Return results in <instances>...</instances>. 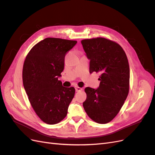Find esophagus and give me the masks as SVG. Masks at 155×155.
I'll use <instances>...</instances> for the list:
<instances>
[{"label":"esophagus","instance_id":"esophagus-1","mask_svg":"<svg viewBox=\"0 0 155 155\" xmlns=\"http://www.w3.org/2000/svg\"><path fill=\"white\" fill-rule=\"evenodd\" d=\"M75 88H76V92H79V91H82V88H80V87H75Z\"/></svg>","mask_w":155,"mask_h":155}]
</instances>
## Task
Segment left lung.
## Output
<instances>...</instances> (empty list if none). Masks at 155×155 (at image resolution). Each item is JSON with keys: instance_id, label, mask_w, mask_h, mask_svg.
<instances>
[{"instance_id": "8db88e82", "label": "left lung", "mask_w": 155, "mask_h": 155, "mask_svg": "<svg viewBox=\"0 0 155 155\" xmlns=\"http://www.w3.org/2000/svg\"><path fill=\"white\" fill-rule=\"evenodd\" d=\"M87 58L89 72L101 74L97 89L87 87V99L83 105L87 115L96 123L105 124L118 114L128 96L130 70L121 46L103 37L81 41Z\"/></svg>"}]
</instances>
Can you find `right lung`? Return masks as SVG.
<instances>
[{"instance_id": "add662e5", "label": "right lung", "mask_w": 155, "mask_h": 155, "mask_svg": "<svg viewBox=\"0 0 155 155\" xmlns=\"http://www.w3.org/2000/svg\"><path fill=\"white\" fill-rule=\"evenodd\" d=\"M76 41L46 38L28 54L22 69V81L31 105L45 123L53 125L66 117L75 94L74 87H64L58 78L64 57Z\"/></svg>"}]
</instances>
